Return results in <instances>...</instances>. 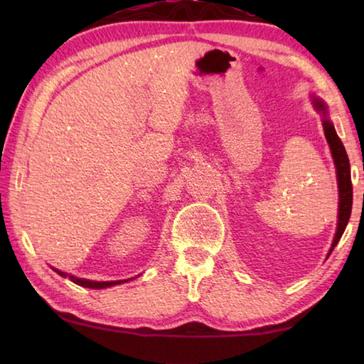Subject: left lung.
<instances>
[{
  "mask_svg": "<svg viewBox=\"0 0 364 364\" xmlns=\"http://www.w3.org/2000/svg\"><path fill=\"white\" fill-rule=\"evenodd\" d=\"M315 102V107L318 110H321L324 115L323 120V127H324V134L326 139L331 146V152L332 157H334V164L337 168V181H338V223H337V232L334 237V242H332L331 252L334 250L337 242L341 241L342 234L347 228V223L350 220V213H352V202H353V188H352V176H350V162H348V156L345 152V147L342 144L341 138L337 136V133L334 130V125L326 119V106L324 102L319 100H313Z\"/></svg>",
  "mask_w": 364,
  "mask_h": 364,
  "instance_id": "1",
  "label": "left lung"
}]
</instances>
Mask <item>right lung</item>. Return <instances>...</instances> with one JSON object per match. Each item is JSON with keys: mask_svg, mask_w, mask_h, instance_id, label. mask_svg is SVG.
<instances>
[{"mask_svg": "<svg viewBox=\"0 0 364 364\" xmlns=\"http://www.w3.org/2000/svg\"><path fill=\"white\" fill-rule=\"evenodd\" d=\"M56 273H59L60 276H65V273H63V271H59L56 268H53ZM70 279L75 282V284L78 286H83V287H90V289H104V287H110V286H115V284H122V282L125 281H102V282H97V281H90V279H80V278H75V276H70Z\"/></svg>", "mask_w": 364, "mask_h": 364, "instance_id": "1", "label": "right lung"}]
</instances>
